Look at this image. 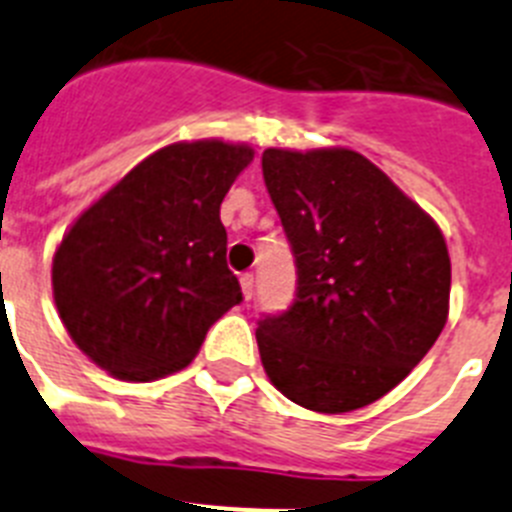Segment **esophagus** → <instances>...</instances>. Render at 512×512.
I'll use <instances>...</instances> for the list:
<instances>
[{
    "label": "esophagus",
    "mask_w": 512,
    "mask_h": 512,
    "mask_svg": "<svg viewBox=\"0 0 512 512\" xmlns=\"http://www.w3.org/2000/svg\"><path fill=\"white\" fill-rule=\"evenodd\" d=\"M253 287H256V279H253V274H243L241 289H243V297H246V300H251L253 297Z\"/></svg>",
    "instance_id": "1"
}]
</instances>
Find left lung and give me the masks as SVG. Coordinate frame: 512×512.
<instances>
[{
    "instance_id": "1",
    "label": "left lung",
    "mask_w": 512,
    "mask_h": 512,
    "mask_svg": "<svg viewBox=\"0 0 512 512\" xmlns=\"http://www.w3.org/2000/svg\"><path fill=\"white\" fill-rule=\"evenodd\" d=\"M261 169L297 266L295 302L256 328L261 364L284 397L315 413L372 405L446 325L441 230L348 148H266Z\"/></svg>"
}]
</instances>
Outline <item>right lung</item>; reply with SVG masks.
Instances as JSON below:
<instances>
[{"label": "right lung", "instance_id": "obj_1", "mask_svg": "<svg viewBox=\"0 0 512 512\" xmlns=\"http://www.w3.org/2000/svg\"><path fill=\"white\" fill-rule=\"evenodd\" d=\"M253 161L223 140L174 143L140 161L63 235L53 300L76 346L128 382L179 372L241 284L220 205Z\"/></svg>", "mask_w": 512, "mask_h": 512}]
</instances>
